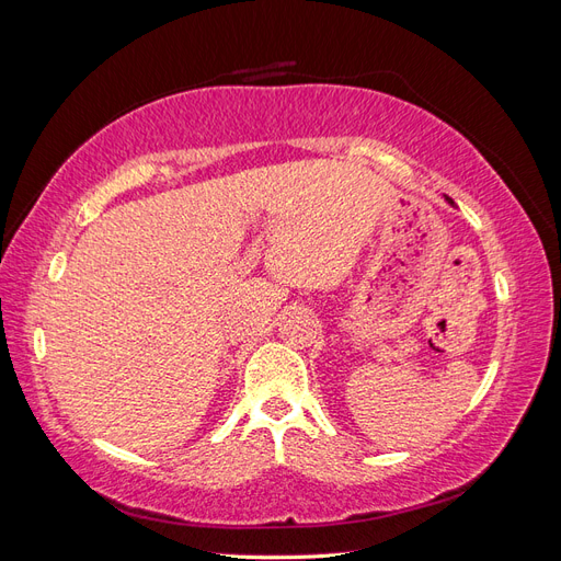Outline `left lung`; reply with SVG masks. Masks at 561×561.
Wrapping results in <instances>:
<instances>
[{
  "instance_id": "left-lung-1",
  "label": "left lung",
  "mask_w": 561,
  "mask_h": 561,
  "mask_svg": "<svg viewBox=\"0 0 561 561\" xmlns=\"http://www.w3.org/2000/svg\"><path fill=\"white\" fill-rule=\"evenodd\" d=\"M445 198H447V203H449V206H454V201H451L449 196H445Z\"/></svg>"
}]
</instances>
